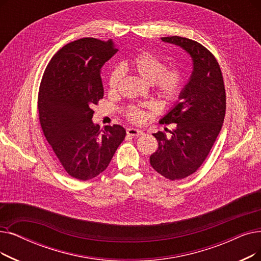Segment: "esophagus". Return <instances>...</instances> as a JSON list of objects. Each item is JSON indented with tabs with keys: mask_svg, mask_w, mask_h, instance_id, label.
Listing matches in <instances>:
<instances>
[{
	"mask_svg": "<svg viewBox=\"0 0 261 261\" xmlns=\"http://www.w3.org/2000/svg\"><path fill=\"white\" fill-rule=\"evenodd\" d=\"M127 134L131 135V137H141V135L144 134V132L142 130L135 129V128H128L127 129Z\"/></svg>",
	"mask_w": 261,
	"mask_h": 261,
	"instance_id": "esophagus-1",
	"label": "esophagus"
}]
</instances>
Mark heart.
Listing matches in <instances>:
<instances>
[{"label": "heart", "mask_w": 261, "mask_h": 261, "mask_svg": "<svg viewBox=\"0 0 261 261\" xmlns=\"http://www.w3.org/2000/svg\"><path fill=\"white\" fill-rule=\"evenodd\" d=\"M130 67L137 72L143 81L152 84L158 96L163 100H174L182 86V74L175 68L166 69L165 64L149 52H142L135 55L130 62ZM119 68L113 70L108 80L110 90H115L121 77ZM128 117L135 121L141 122L145 118V113L137 108H131L128 111Z\"/></svg>", "instance_id": "1"}]
</instances>
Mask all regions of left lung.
I'll return each mask as SVG.
<instances>
[{"mask_svg":"<svg viewBox=\"0 0 261 261\" xmlns=\"http://www.w3.org/2000/svg\"><path fill=\"white\" fill-rule=\"evenodd\" d=\"M161 39L185 50L192 61V72L178 101L160 119L176 123L172 137L153 133L159 147L149 159L155 172L178 180L195 173L210 152L224 122L226 95L219 63L205 47L179 36Z\"/></svg>","mask_w":261,"mask_h":261,"instance_id":"1","label":"left lung"}]
</instances>
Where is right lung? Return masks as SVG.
I'll use <instances>...</instances> for the list:
<instances>
[{
    "label": "right lung",
    "instance_id": "add662e5",
    "mask_svg": "<svg viewBox=\"0 0 261 261\" xmlns=\"http://www.w3.org/2000/svg\"><path fill=\"white\" fill-rule=\"evenodd\" d=\"M117 51L112 39L72 41L56 52L40 83L38 111L43 134L66 172L79 180L102 173L126 137L119 124L100 131L90 109L105 94L101 68Z\"/></svg>",
    "mask_w": 261,
    "mask_h": 261
}]
</instances>
